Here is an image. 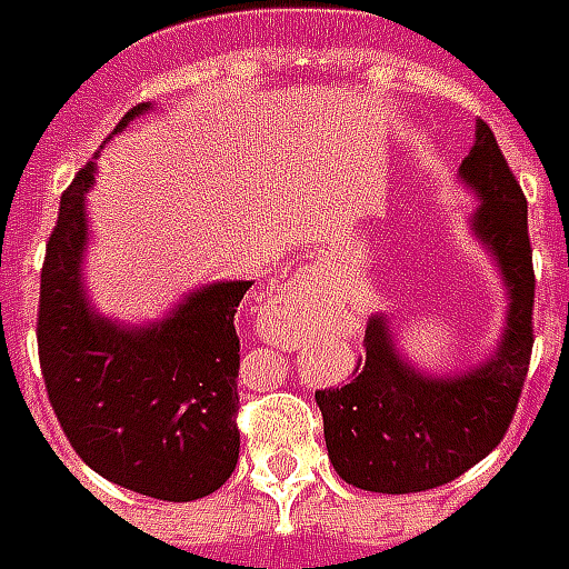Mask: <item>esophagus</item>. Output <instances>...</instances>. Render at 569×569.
Masks as SVG:
<instances>
[{
  "label": "esophagus",
  "instance_id": "34e87169",
  "mask_svg": "<svg viewBox=\"0 0 569 569\" xmlns=\"http://www.w3.org/2000/svg\"><path fill=\"white\" fill-rule=\"evenodd\" d=\"M303 297H306V284L303 281H297L291 291H288V300H303Z\"/></svg>",
  "mask_w": 569,
  "mask_h": 569
}]
</instances>
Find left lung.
<instances>
[{
	"label": "left lung",
	"instance_id": "obj_1",
	"mask_svg": "<svg viewBox=\"0 0 569 569\" xmlns=\"http://www.w3.org/2000/svg\"><path fill=\"white\" fill-rule=\"evenodd\" d=\"M457 177L478 199L469 213L471 239L497 266L506 321L478 365L438 373L401 352L392 318L370 316L361 373L342 389L316 392L333 471L370 493H420L471 469L502 441L527 377L536 284L527 199L485 122Z\"/></svg>",
	"mask_w": 569,
	"mask_h": 569
}]
</instances>
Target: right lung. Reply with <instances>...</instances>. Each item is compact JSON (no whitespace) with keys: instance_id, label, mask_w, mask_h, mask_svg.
<instances>
[{"instance_id":"obj_1","label":"right lung","mask_w":569,"mask_h":569,"mask_svg":"<svg viewBox=\"0 0 569 569\" xmlns=\"http://www.w3.org/2000/svg\"><path fill=\"white\" fill-rule=\"evenodd\" d=\"M152 110L140 103L116 124ZM84 164L60 199L39 297V361L48 401L84 466L112 485L168 502H192L227 485L239 462L236 309L251 281H208L162 318L119 321L84 288Z\"/></svg>"}]
</instances>
